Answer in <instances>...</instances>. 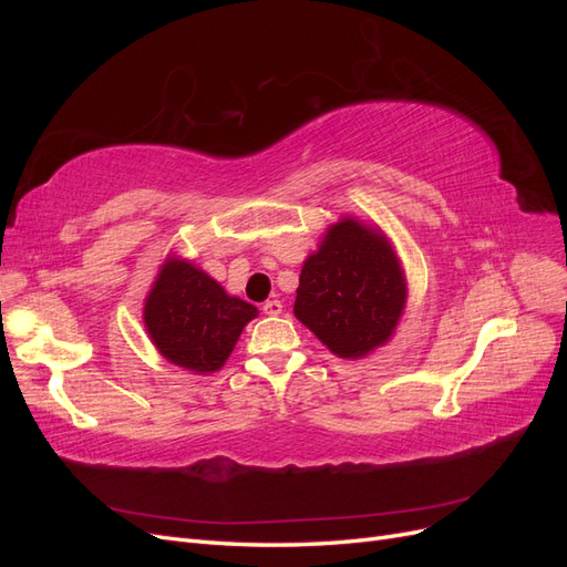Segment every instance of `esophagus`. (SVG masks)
<instances>
[{
  "instance_id": "1",
  "label": "esophagus",
  "mask_w": 567,
  "mask_h": 567,
  "mask_svg": "<svg viewBox=\"0 0 567 567\" xmlns=\"http://www.w3.org/2000/svg\"><path fill=\"white\" fill-rule=\"evenodd\" d=\"M262 312L269 317H279L284 312V305H281V300H267L262 305Z\"/></svg>"
}]
</instances>
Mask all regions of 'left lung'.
Listing matches in <instances>:
<instances>
[{
    "instance_id": "8db88e82",
    "label": "left lung",
    "mask_w": 567,
    "mask_h": 567,
    "mask_svg": "<svg viewBox=\"0 0 567 567\" xmlns=\"http://www.w3.org/2000/svg\"><path fill=\"white\" fill-rule=\"evenodd\" d=\"M406 293L390 238L362 219L340 217L302 262L293 312L333 354L362 359L392 338Z\"/></svg>"
}]
</instances>
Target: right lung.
I'll use <instances>...</instances> for the list:
<instances>
[{"label": "right lung", "instance_id": "obj_1", "mask_svg": "<svg viewBox=\"0 0 567 567\" xmlns=\"http://www.w3.org/2000/svg\"><path fill=\"white\" fill-rule=\"evenodd\" d=\"M257 307L229 296L210 274L169 252L144 300V326L156 350L184 371L215 373L229 359Z\"/></svg>", "mask_w": 567, "mask_h": 567}]
</instances>
